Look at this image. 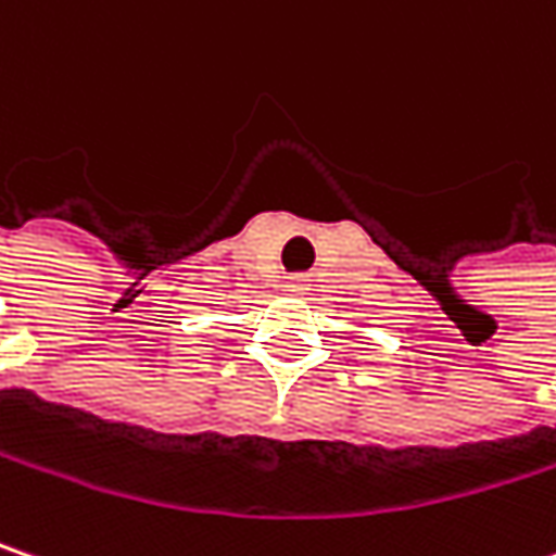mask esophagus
Wrapping results in <instances>:
<instances>
[{
  "label": "esophagus",
  "instance_id": "esophagus-1",
  "mask_svg": "<svg viewBox=\"0 0 556 556\" xmlns=\"http://www.w3.org/2000/svg\"><path fill=\"white\" fill-rule=\"evenodd\" d=\"M286 289H289V295H305V289H308V279L292 277V279H289V286H286Z\"/></svg>",
  "mask_w": 556,
  "mask_h": 556
}]
</instances>
